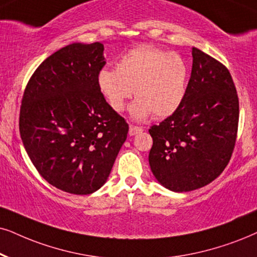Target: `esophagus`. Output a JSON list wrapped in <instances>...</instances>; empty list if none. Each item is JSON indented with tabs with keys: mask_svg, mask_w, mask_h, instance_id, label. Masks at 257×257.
Instances as JSON below:
<instances>
[{
	"mask_svg": "<svg viewBox=\"0 0 257 257\" xmlns=\"http://www.w3.org/2000/svg\"><path fill=\"white\" fill-rule=\"evenodd\" d=\"M142 131H144V128H142V126L134 125V124L129 125V135H131V136L139 134V133H141Z\"/></svg>",
	"mask_w": 257,
	"mask_h": 257,
	"instance_id": "obj_1",
	"label": "esophagus"
}]
</instances>
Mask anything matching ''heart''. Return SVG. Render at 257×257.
<instances>
[{
	"label": "heart",
	"mask_w": 257,
	"mask_h": 257,
	"mask_svg": "<svg viewBox=\"0 0 257 257\" xmlns=\"http://www.w3.org/2000/svg\"><path fill=\"white\" fill-rule=\"evenodd\" d=\"M187 82L184 58L153 45L133 48L119 59L117 69H103L97 76L98 89L113 111H123L135 92L138 99L131 111L136 119L173 115L183 104Z\"/></svg>",
	"instance_id": "1"
}]
</instances>
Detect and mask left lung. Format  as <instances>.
I'll use <instances>...</instances> for the list:
<instances>
[{
  "mask_svg": "<svg viewBox=\"0 0 257 257\" xmlns=\"http://www.w3.org/2000/svg\"><path fill=\"white\" fill-rule=\"evenodd\" d=\"M192 57L183 104L149 129V166L159 183L175 192L215 180L229 164L238 129V96L229 70L196 47Z\"/></svg>",
  "mask_w": 257,
  "mask_h": 257,
  "instance_id": "8db88e82",
  "label": "left lung"
}]
</instances>
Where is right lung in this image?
<instances>
[{"mask_svg":"<svg viewBox=\"0 0 257 257\" xmlns=\"http://www.w3.org/2000/svg\"><path fill=\"white\" fill-rule=\"evenodd\" d=\"M100 42L67 45L39 65L26 85L20 134L39 174L52 186L90 194L104 185L128 134L97 85Z\"/></svg>","mask_w":257,"mask_h":257,"instance_id":"add662e5","label":"right lung"}]
</instances>
